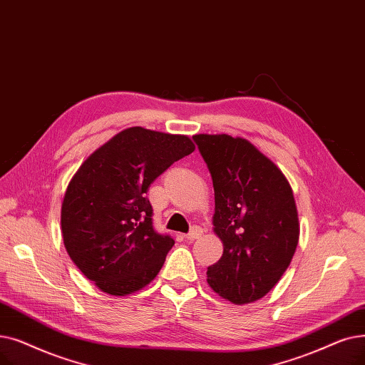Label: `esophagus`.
Here are the masks:
<instances>
[{
  "instance_id": "1",
  "label": "esophagus",
  "mask_w": 365,
  "mask_h": 365,
  "mask_svg": "<svg viewBox=\"0 0 365 365\" xmlns=\"http://www.w3.org/2000/svg\"><path fill=\"white\" fill-rule=\"evenodd\" d=\"M202 233H203V230H202L200 227H193L192 232L187 233L184 237H185V240H188V242H193V240L199 239V237L202 236Z\"/></svg>"
}]
</instances>
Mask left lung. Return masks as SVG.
<instances>
[{
  "instance_id": "left-lung-1",
  "label": "left lung",
  "mask_w": 365,
  "mask_h": 365,
  "mask_svg": "<svg viewBox=\"0 0 365 365\" xmlns=\"http://www.w3.org/2000/svg\"><path fill=\"white\" fill-rule=\"evenodd\" d=\"M211 172L214 233L222 255L207 267V284L235 304L263 299L296 252L300 225L292 188L267 155L245 138L195 135Z\"/></svg>"
}]
</instances>
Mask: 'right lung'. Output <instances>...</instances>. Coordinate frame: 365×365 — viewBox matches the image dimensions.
Listing matches in <instances>:
<instances>
[{
	"label": "right lung",
	"mask_w": 365,
	"mask_h": 365,
	"mask_svg": "<svg viewBox=\"0 0 365 365\" xmlns=\"http://www.w3.org/2000/svg\"><path fill=\"white\" fill-rule=\"evenodd\" d=\"M187 135L128 128L95 150L69 181L61 210L63 245L80 272L110 296L147 287L175 244L153 229V181L195 151Z\"/></svg>",
	"instance_id": "obj_1"
}]
</instances>
